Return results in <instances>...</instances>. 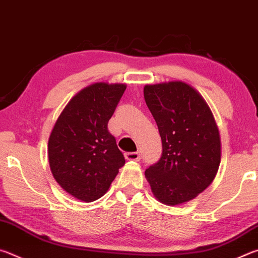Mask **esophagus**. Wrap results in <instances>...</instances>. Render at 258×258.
Instances as JSON below:
<instances>
[{
  "instance_id": "1",
  "label": "esophagus",
  "mask_w": 258,
  "mask_h": 258,
  "mask_svg": "<svg viewBox=\"0 0 258 258\" xmlns=\"http://www.w3.org/2000/svg\"><path fill=\"white\" fill-rule=\"evenodd\" d=\"M125 158L127 160L138 161L141 159V155H140V152H127V154H125Z\"/></svg>"
}]
</instances>
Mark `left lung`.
Returning <instances> with one entry per match:
<instances>
[{"mask_svg":"<svg viewBox=\"0 0 258 258\" xmlns=\"http://www.w3.org/2000/svg\"><path fill=\"white\" fill-rule=\"evenodd\" d=\"M145 100L163 143L159 161L145 172L156 199L178 206L195 199L215 178L221 138L211 108L182 81L147 84Z\"/></svg>","mask_w":258,"mask_h":258,"instance_id":"obj_1","label":"left lung"}]
</instances>
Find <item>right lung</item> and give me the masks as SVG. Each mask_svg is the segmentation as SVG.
I'll use <instances>...</instances> for the list:
<instances>
[{
  "label": "right lung",
  "instance_id": "1",
  "mask_svg": "<svg viewBox=\"0 0 258 258\" xmlns=\"http://www.w3.org/2000/svg\"><path fill=\"white\" fill-rule=\"evenodd\" d=\"M126 84L98 82L76 93L61 111L47 145L54 180L74 198L94 202L125 164L108 121Z\"/></svg>",
  "mask_w": 258,
  "mask_h": 258
}]
</instances>
